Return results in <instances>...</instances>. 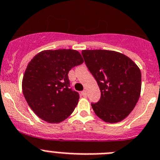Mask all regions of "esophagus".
<instances>
[{
    "label": "esophagus",
    "mask_w": 160,
    "mask_h": 160,
    "mask_svg": "<svg viewBox=\"0 0 160 160\" xmlns=\"http://www.w3.org/2000/svg\"><path fill=\"white\" fill-rule=\"evenodd\" d=\"M81 95L83 96H87V92L85 90H83V92H81Z\"/></svg>",
    "instance_id": "34e87169"
}]
</instances>
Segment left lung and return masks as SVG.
Returning a JSON list of instances; mask_svg holds the SVG:
<instances>
[{"label":"left lung","mask_w":160,"mask_h":160,"mask_svg":"<svg viewBox=\"0 0 160 160\" xmlns=\"http://www.w3.org/2000/svg\"><path fill=\"white\" fill-rule=\"evenodd\" d=\"M86 66L100 89V100L92 107L107 123H118L128 116L141 92V72L129 57L110 50H83Z\"/></svg>","instance_id":"8db88e82"}]
</instances>
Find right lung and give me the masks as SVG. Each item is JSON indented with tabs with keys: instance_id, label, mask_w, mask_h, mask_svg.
I'll use <instances>...</instances> for the list:
<instances>
[{
	"instance_id": "1",
	"label": "right lung",
	"mask_w": 160,
	"mask_h": 160,
	"mask_svg": "<svg viewBox=\"0 0 160 160\" xmlns=\"http://www.w3.org/2000/svg\"><path fill=\"white\" fill-rule=\"evenodd\" d=\"M83 60L77 50H44L28 63L22 91L28 106L48 123H60L72 113L79 93L70 88L68 72Z\"/></svg>"
}]
</instances>
